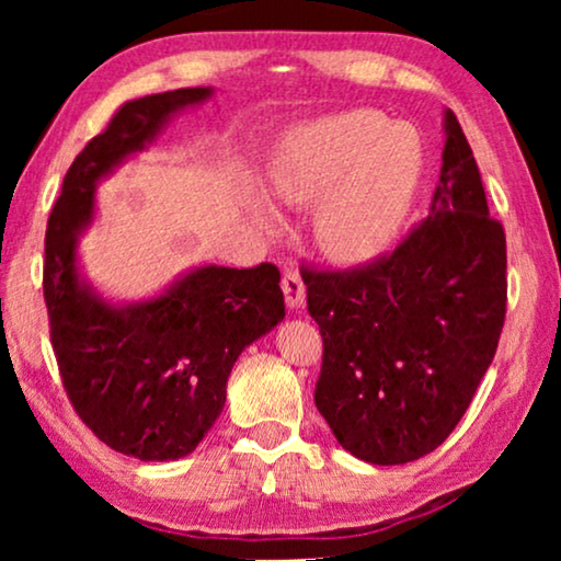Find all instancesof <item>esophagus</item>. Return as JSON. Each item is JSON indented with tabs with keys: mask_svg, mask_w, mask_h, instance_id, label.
<instances>
[{
	"mask_svg": "<svg viewBox=\"0 0 561 561\" xmlns=\"http://www.w3.org/2000/svg\"><path fill=\"white\" fill-rule=\"evenodd\" d=\"M280 288H283V296H286V304L290 306V309H301L306 301V288H304V280H301V273H298V267H294V265L283 267Z\"/></svg>",
	"mask_w": 561,
	"mask_h": 561,
	"instance_id": "34e87169",
	"label": "esophagus"
}]
</instances>
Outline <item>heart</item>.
<instances>
[{
    "mask_svg": "<svg viewBox=\"0 0 561 561\" xmlns=\"http://www.w3.org/2000/svg\"><path fill=\"white\" fill-rule=\"evenodd\" d=\"M419 148L386 114L324 117L278 160L273 191L294 206L317 204L313 240L329 257L363 263L396 240L419 183Z\"/></svg>",
    "mask_w": 561,
    "mask_h": 561,
    "instance_id": "1",
    "label": "heart"
}]
</instances>
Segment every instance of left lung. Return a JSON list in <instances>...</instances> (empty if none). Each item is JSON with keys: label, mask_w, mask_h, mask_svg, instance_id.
Instances as JSON below:
<instances>
[{"label": "left lung", "mask_w": 561, "mask_h": 561, "mask_svg": "<svg viewBox=\"0 0 561 561\" xmlns=\"http://www.w3.org/2000/svg\"><path fill=\"white\" fill-rule=\"evenodd\" d=\"M428 217L347 271L304 263L324 355L313 401L336 442L403 465L451 434L493 363L505 321V232L488 214L472 148L447 110Z\"/></svg>", "instance_id": "left-lung-1"}]
</instances>
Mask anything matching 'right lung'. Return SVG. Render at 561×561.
Returning <instances> with one entry per match:
<instances>
[{
    "label": "right lung",
    "mask_w": 561,
    "mask_h": 561,
    "mask_svg": "<svg viewBox=\"0 0 561 561\" xmlns=\"http://www.w3.org/2000/svg\"><path fill=\"white\" fill-rule=\"evenodd\" d=\"M209 94L175 89L122 104L68 168L45 229L43 296L68 401L96 439L145 462L196 449L225 409L237 357L286 317L273 263L198 267L163 296L122 309L79 280L76 237L91 221L96 181Z\"/></svg>",
    "instance_id": "obj_1"
}]
</instances>
